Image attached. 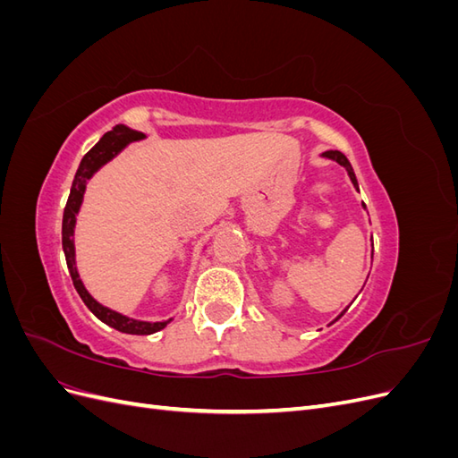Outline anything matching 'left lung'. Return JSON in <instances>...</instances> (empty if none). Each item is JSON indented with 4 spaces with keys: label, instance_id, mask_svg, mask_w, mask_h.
Listing matches in <instances>:
<instances>
[{
    "label": "left lung",
    "instance_id": "8db88e82",
    "mask_svg": "<svg viewBox=\"0 0 458 458\" xmlns=\"http://www.w3.org/2000/svg\"><path fill=\"white\" fill-rule=\"evenodd\" d=\"M323 157H327V158H332V160H336L338 164H342L345 170H348V174H350V179H352V183L357 187V179H355V174H353V168H352V164H350V160L345 158L340 150H327V152H323ZM365 206V204H363Z\"/></svg>",
    "mask_w": 458,
    "mask_h": 458
}]
</instances>
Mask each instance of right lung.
<instances>
[{
	"label": "right lung",
	"mask_w": 458,
	"mask_h": 458,
	"mask_svg": "<svg viewBox=\"0 0 458 458\" xmlns=\"http://www.w3.org/2000/svg\"><path fill=\"white\" fill-rule=\"evenodd\" d=\"M145 137L141 131H133L126 126H116L110 131H106L99 143H97L89 152H86V157L81 158L80 168L74 175V182L71 187V195H68L66 206H64V214H63V250L66 258V266L68 271H71L74 288L78 290L80 298L84 300L86 306L93 311L95 317H99L103 323L108 327H113L120 332H126V335H152V332L162 330L170 321H160V323H147V321H135V318H130L126 315H120L113 310H108L101 306L99 301H95L88 290L81 284L78 271H76V261H74V242H72V233H74V224H76V214L80 210L81 199H84V191H86V182L88 179L101 168L105 162H108L114 155L126 147L130 141H137Z\"/></svg>",
	"instance_id": "1"
}]
</instances>
